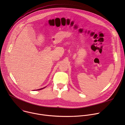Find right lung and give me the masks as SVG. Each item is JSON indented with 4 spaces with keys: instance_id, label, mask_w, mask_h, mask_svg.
Returning a JSON list of instances; mask_svg holds the SVG:
<instances>
[{
    "instance_id": "1",
    "label": "right lung",
    "mask_w": 125,
    "mask_h": 125,
    "mask_svg": "<svg viewBox=\"0 0 125 125\" xmlns=\"http://www.w3.org/2000/svg\"><path fill=\"white\" fill-rule=\"evenodd\" d=\"M45 87H43V88H41V89H39V90H38V91H39V90H42V89H43V88H45Z\"/></svg>"
}]
</instances>
